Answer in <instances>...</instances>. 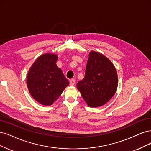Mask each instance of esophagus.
<instances>
[{
    "mask_svg": "<svg viewBox=\"0 0 151 151\" xmlns=\"http://www.w3.org/2000/svg\"><path fill=\"white\" fill-rule=\"evenodd\" d=\"M70 82V85H71V86H73V85H74L75 84V83H76V80H75V79H71Z\"/></svg>",
    "mask_w": 151,
    "mask_h": 151,
    "instance_id": "esophagus-1",
    "label": "esophagus"
}]
</instances>
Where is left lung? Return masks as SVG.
Wrapping results in <instances>:
<instances>
[{"label": "left lung", "instance_id": "1", "mask_svg": "<svg viewBox=\"0 0 151 151\" xmlns=\"http://www.w3.org/2000/svg\"><path fill=\"white\" fill-rule=\"evenodd\" d=\"M117 86V73L112 63L101 53L91 51L85 76L76 85L86 104L90 107L105 104L115 93Z\"/></svg>", "mask_w": 151, "mask_h": 151}]
</instances>
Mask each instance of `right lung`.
Listing matches in <instances>:
<instances>
[{
	"label": "right lung",
	"instance_id": "right-lung-1",
	"mask_svg": "<svg viewBox=\"0 0 151 151\" xmlns=\"http://www.w3.org/2000/svg\"><path fill=\"white\" fill-rule=\"evenodd\" d=\"M58 56L46 53L30 68L27 85L31 96L43 105H51L59 98L69 81L56 65Z\"/></svg>",
	"mask_w": 151,
	"mask_h": 151
}]
</instances>
